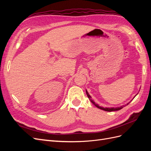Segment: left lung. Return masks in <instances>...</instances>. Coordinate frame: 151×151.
Instances as JSON below:
<instances>
[{
  "label": "left lung",
  "mask_w": 151,
  "mask_h": 151,
  "mask_svg": "<svg viewBox=\"0 0 151 151\" xmlns=\"http://www.w3.org/2000/svg\"><path fill=\"white\" fill-rule=\"evenodd\" d=\"M86 94H87V96H88V98H89V99L90 100V101L92 102V103H93L96 106L97 108H99V109H102V110H104V111H118V110H120V109H122L123 108V106H125L124 105H123V106H120V107H116V108H103V107H101V106H99L98 104H96L93 101V99H91V96L89 94V93H88V91H86ZM136 96V95H135ZM130 103V102H129ZM129 103H127V104H129Z\"/></svg>",
  "instance_id": "left-lung-1"
}]
</instances>
